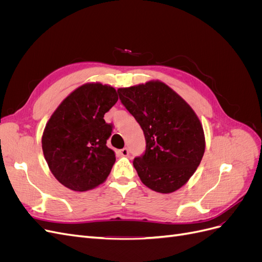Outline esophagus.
I'll return each instance as SVG.
<instances>
[{
    "label": "esophagus",
    "instance_id": "esophagus-1",
    "mask_svg": "<svg viewBox=\"0 0 262 262\" xmlns=\"http://www.w3.org/2000/svg\"><path fill=\"white\" fill-rule=\"evenodd\" d=\"M119 153H120L122 156H128L129 155V149L126 147H123V148L119 150Z\"/></svg>",
    "mask_w": 262,
    "mask_h": 262
}]
</instances>
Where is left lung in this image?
Instances as JSON below:
<instances>
[{
	"mask_svg": "<svg viewBox=\"0 0 262 262\" xmlns=\"http://www.w3.org/2000/svg\"><path fill=\"white\" fill-rule=\"evenodd\" d=\"M118 94L145 137L144 154L133 161L141 181L156 192L176 191L193 175L204 154L199 118L160 81L119 89Z\"/></svg>",
	"mask_w": 262,
	"mask_h": 262,
	"instance_id": "8db88e82",
	"label": "left lung"
}]
</instances>
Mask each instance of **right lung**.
Wrapping results in <instances>:
<instances>
[{
  "mask_svg": "<svg viewBox=\"0 0 262 262\" xmlns=\"http://www.w3.org/2000/svg\"><path fill=\"white\" fill-rule=\"evenodd\" d=\"M118 100L114 87L87 83L63 100L47 122L43 155L53 176L74 191H87L104 182L116 155L106 143L113 124L104 116Z\"/></svg>",
  "mask_w": 262,
  "mask_h": 262,
  "instance_id": "right-lung-1",
  "label": "right lung"
}]
</instances>
